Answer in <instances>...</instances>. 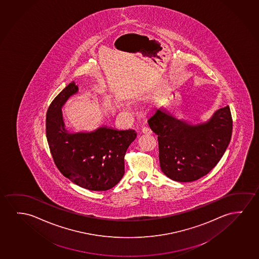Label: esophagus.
Wrapping results in <instances>:
<instances>
[{
	"instance_id": "esophagus-1",
	"label": "esophagus",
	"mask_w": 259,
	"mask_h": 259,
	"mask_svg": "<svg viewBox=\"0 0 259 259\" xmlns=\"http://www.w3.org/2000/svg\"><path fill=\"white\" fill-rule=\"evenodd\" d=\"M142 133L144 134H147V135H151V134H153V132L151 131V128L148 127H144L142 128Z\"/></svg>"
}]
</instances>
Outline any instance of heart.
<instances>
[{"label":"heart","mask_w":259,"mask_h":259,"mask_svg":"<svg viewBox=\"0 0 259 259\" xmlns=\"http://www.w3.org/2000/svg\"><path fill=\"white\" fill-rule=\"evenodd\" d=\"M123 106L124 108H127V107H125V106Z\"/></svg>","instance_id":"b5f03b06"}]
</instances>
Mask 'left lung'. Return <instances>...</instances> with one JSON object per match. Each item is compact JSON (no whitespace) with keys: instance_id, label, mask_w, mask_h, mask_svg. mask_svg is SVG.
<instances>
[{"instance_id":"8db88e82","label":"left lung","mask_w":259,"mask_h":259,"mask_svg":"<svg viewBox=\"0 0 259 259\" xmlns=\"http://www.w3.org/2000/svg\"><path fill=\"white\" fill-rule=\"evenodd\" d=\"M148 124L158 135L161 170L178 182H192L207 175L224 155L233 132L228 106L217 110L207 122L195 125L159 108Z\"/></svg>"}]
</instances>
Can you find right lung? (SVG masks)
I'll return each instance as SVG.
<instances>
[{"label": "right lung", "mask_w": 259, "mask_h": 259, "mask_svg": "<svg viewBox=\"0 0 259 259\" xmlns=\"http://www.w3.org/2000/svg\"><path fill=\"white\" fill-rule=\"evenodd\" d=\"M78 92L68 84L49 106L46 136L51 155L63 176L91 191H106L124 175V156L136 138L134 130L118 131L100 127L95 132L70 133L65 128L61 108Z\"/></svg>", "instance_id": "add662e5"}]
</instances>
